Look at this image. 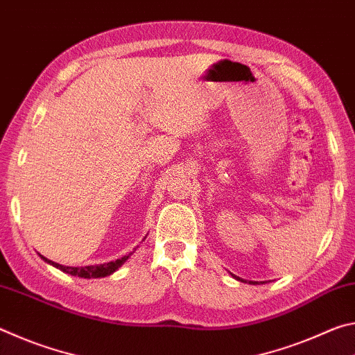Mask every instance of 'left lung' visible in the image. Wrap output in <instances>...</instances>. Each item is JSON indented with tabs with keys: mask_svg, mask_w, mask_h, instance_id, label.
<instances>
[{
	"mask_svg": "<svg viewBox=\"0 0 355 355\" xmlns=\"http://www.w3.org/2000/svg\"><path fill=\"white\" fill-rule=\"evenodd\" d=\"M235 277L238 279V280H243V282H249V284H264V282H268V280H252V279H243V277H239V275H235Z\"/></svg>",
	"mask_w": 355,
	"mask_h": 355,
	"instance_id": "obj_1",
	"label": "left lung"
}]
</instances>
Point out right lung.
<instances>
[{"label": "right lung", "instance_id": "right-lung-1", "mask_svg": "<svg viewBox=\"0 0 355 355\" xmlns=\"http://www.w3.org/2000/svg\"><path fill=\"white\" fill-rule=\"evenodd\" d=\"M137 248H135L128 254H125L122 257H117V258H112V260H107V261H100V263H89V264H65L61 261H55V260H50V258H46L42 255L44 260H46L48 263H51L53 266H56L61 269L64 272H69L71 275H78V277H84V279H91V277H105V275H110L111 272L116 271L119 266H122V264L128 260V257L133 254Z\"/></svg>", "mask_w": 355, "mask_h": 355}]
</instances>
